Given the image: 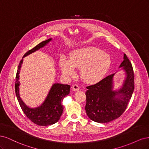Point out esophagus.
Here are the masks:
<instances>
[{
	"label": "esophagus",
	"instance_id": "34e87169",
	"mask_svg": "<svg viewBox=\"0 0 149 149\" xmlns=\"http://www.w3.org/2000/svg\"><path fill=\"white\" fill-rule=\"evenodd\" d=\"M72 89L74 91H77L79 89V86L78 84H73V86H72Z\"/></svg>",
	"mask_w": 149,
	"mask_h": 149
}]
</instances>
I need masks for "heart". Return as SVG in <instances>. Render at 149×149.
Wrapping results in <instances>:
<instances>
[{"label": "heart", "instance_id": "obj_1", "mask_svg": "<svg viewBox=\"0 0 149 149\" xmlns=\"http://www.w3.org/2000/svg\"><path fill=\"white\" fill-rule=\"evenodd\" d=\"M111 58L96 47H87L72 52L69 60L62 57L60 60L61 71L70 76L75 68L80 69V76L84 82L94 84L102 80L111 65Z\"/></svg>", "mask_w": 149, "mask_h": 149}]
</instances>
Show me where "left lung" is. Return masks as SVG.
Instances as JSON below:
<instances>
[{"instance_id":"left-lung-1","label":"left lung","mask_w":149,"mask_h":149,"mask_svg":"<svg viewBox=\"0 0 149 149\" xmlns=\"http://www.w3.org/2000/svg\"><path fill=\"white\" fill-rule=\"evenodd\" d=\"M119 68L125 71V79L122 87L113 90L115 73L100 82L87 86L85 110L89 118L99 123L114 120L123 114L134 89V74L131 63L125 54Z\"/></svg>"}]
</instances>
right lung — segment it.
I'll return each instance as SVG.
<instances>
[{
    "label": "right lung",
    "instance_id": "1",
    "mask_svg": "<svg viewBox=\"0 0 149 149\" xmlns=\"http://www.w3.org/2000/svg\"><path fill=\"white\" fill-rule=\"evenodd\" d=\"M52 38H49L39 43L35 47L26 52L23 58L45 46L48 43L52 41ZM23 58L20 61L18 66L15 84L16 96L22 111L31 122L37 125L46 126L57 123L63 112V106L61 104L62 101L66 96L70 94V86L60 83L53 84L45 100L41 106L35 108L28 107L22 101L19 94V74L22 65L23 63Z\"/></svg>",
    "mask_w": 149,
    "mask_h": 149
}]
</instances>
